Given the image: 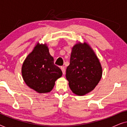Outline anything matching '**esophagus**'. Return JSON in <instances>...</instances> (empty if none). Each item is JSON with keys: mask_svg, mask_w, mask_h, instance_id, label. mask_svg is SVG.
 <instances>
[{"mask_svg": "<svg viewBox=\"0 0 127 127\" xmlns=\"http://www.w3.org/2000/svg\"><path fill=\"white\" fill-rule=\"evenodd\" d=\"M61 69L62 72V73H63V74H65V67H64V66H61Z\"/></svg>", "mask_w": 127, "mask_h": 127, "instance_id": "obj_1", "label": "esophagus"}]
</instances>
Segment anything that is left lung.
<instances>
[{"instance_id":"8db88e82","label":"left lung","mask_w":127,"mask_h":127,"mask_svg":"<svg viewBox=\"0 0 127 127\" xmlns=\"http://www.w3.org/2000/svg\"><path fill=\"white\" fill-rule=\"evenodd\" d=\"M102 75V69L98 57L87 43H78L73 47L70 64L66 77L72 91L84 95L94 89Z\"/></svg>"}]
</instances>
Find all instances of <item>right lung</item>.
<instances>
[{
    "label": "right lung",
    "instance_id": "add662e5",
    "mask_svg": "<svg viewBox=\"0 0 127 127\" xmlns=\"http://www.w3.org/2000/svg\"><path fill=\"white\" fill-rule=\"evenodd\" d=\"M62 72L54 65L46 44L37 43L28 55L22 66V76L29 87L39 93H49Z\"/></svg>",
    "mask_w": 127,
    "mask_h": 127
}]
</instances>
